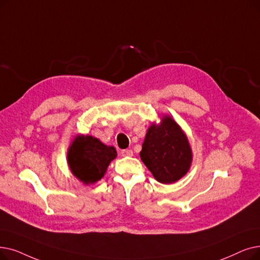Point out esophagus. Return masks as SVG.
<instances>
[{"mask_svg":"<svg viewBox=\"0 0 260 260\" xmlns=\"http://www.w3.org/2000/svg\"><path fill=\"white\" fill-rule=\"evenodd\" d=\"M133 151L132 150H122L121 155L122 156H133Z\"/></svg>","mask_w":260,"mask_h":260,"instance_id":"34e87169","label":"esophagus"}]
</instances>
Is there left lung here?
<instances>
[{"label":"left lung","mask_w":260,"mask_h":260,"mask_svg":"<svg viewBox=\"0 0 260 260\" xmlns=\"http://www.w3.org/2000/svg\"><path fill=\"white\" fill-rule=\"evenodd\" d=\"M140 157L157 182L172 184L189 171L192 151L186 134L166 115L146 132Z\"/></svg>","instance_id":"1"}]
</instances>
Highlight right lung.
<instances>
[{"label":"right lung","instance_id":"obj_1","mask_svg":"<svg viewBox=\"0 0 260 260\" xmlns=\"http://www.w3.org/2000/svg\"><path fill=\"white\" fill-rule=\"evenodd\" d=\"M67 157L72 174L89 185L104 176L107 167L117 157V151L95 137L77 135L69 146Z\"/></svg>","mask_w":260,"mask_h":260}]
</instances>
